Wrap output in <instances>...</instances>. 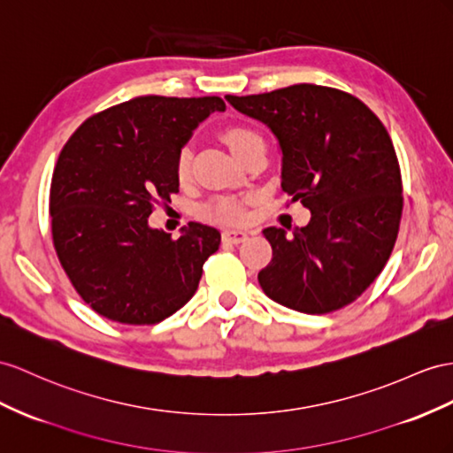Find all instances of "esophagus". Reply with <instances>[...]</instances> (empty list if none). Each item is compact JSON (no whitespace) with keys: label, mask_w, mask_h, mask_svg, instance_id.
Listing matches in <instances>:
<instances>
[{"label":"esophagus","mask_w":453,"mask_h":453,"mask_svg":"<svg viewBox=\"0 0 453 453\" xmlns=\"http://www.w3.org/2000/svg\"><path fill=\"white\" fill-rule=\"evenodd\" d=\"M247 239H249V234H245V231H237V229H226L222 234V241L229 242V245H239V242L247 241Z\"/></svg>","instance_id":"1"}]
</instances>
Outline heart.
<instances>
[{
	"mask_svg": "<svg viewBox=\"0 0 453 453\" xmlns=\"http://www.w3.org/2000/svg\"><path fill=\"white\" fill-rule=\"evenodd\" d=\"M222 139L237 158L245 153L250 145L262 142L260 134L241 124L227 126L222 132ZM189 176H191L189 153L188 150H181L176 160V178L178 181L183 183L189 180ZM201 216L219 224H241L247 219V203L242 199H235V196H218V199L208 201L201 206Z\"/></svg>",
	"mask_w": 453,
	"mask_h": 453,
	"instance_id": "obj_1",
	"label": "heart"
}]
</instances>
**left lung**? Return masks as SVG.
Segmentation results:
<instances>
[{
	"mask_svg": "<svg viewBox=\"0 0 453 453\" xmlns=\"http://www.w3.org/2000/svg\"><path fill=\"white\" fill-rule=\"evenodd\" d=\"M226 99L280 139L281 188L311 212L293 237L262 231L273 250L258 273L262 291L303 314L352 304L387 265L400 229L402 173L387 127L365 103L327 86Z\"/></svg>",
	"mask_w": 453,
	"mask_h": 453,
	"instance_id": "1",
	"label": "left lung"
}]
</instances>
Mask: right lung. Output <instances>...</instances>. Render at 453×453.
<instances>
[{
    "label": "right lung",
    "mask_w": 453,
    "mask_h": 453,
    "mask_svg": "<svg viewBox=\"0 0 453 453\" xmlns=\"http://www.w3.org/2000/svg\"><path fill=\"white\" fill-rule=\"evenodd\" d=\"M219 97L142 96L78 126L51 178L53 247L76 293L99 316L153 326L195 295L219 231L189 222L180 239L150 229L178 193L176 160Z\"/></svg>",
    "instance_id": "right-lung-1"
}]
</instances>
